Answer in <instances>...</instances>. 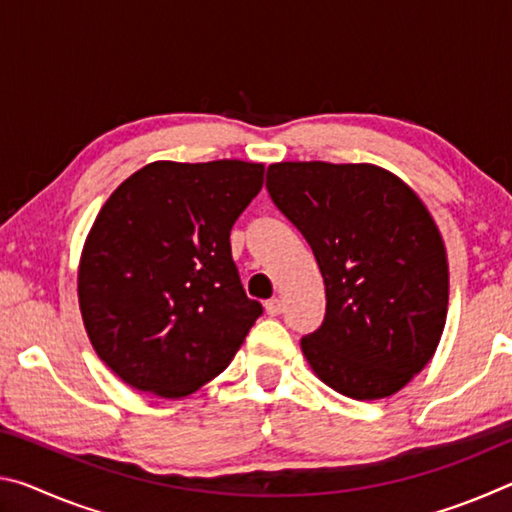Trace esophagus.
Here are the masks:
<instances>
[{
    "label": "esophagus",
    "instance_id": "esophagus-1",
    "mask_svg": "<svg viewBox=\"0 0 512 512\" xmlns=\"http://www.w3.org/2000/svg\"><path fill=\"white\" fill-rule=\"evenodd\" d=\"M264 309H266V314L268 316H280L282 314V300L280 298H271V300H266L264 302Z\"/></svg>",
    "mask_w": 512,
    "mask_h": 512
}]
</instances>
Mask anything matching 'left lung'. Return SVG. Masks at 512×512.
Instances as JSON below:
<instances>
[{"label":"left lung","mask_w":512,"mask_h":512,"mask_svg":"<svg viewBox=\"0 0 512 512\" xmlns=\"http://www.w3.org/2000/svg\"><path fill=\"white\" fill-rule=\"evenodd\" d=\"M266 189L325 282L323 323L300 341L309 366L352 400L397 393L427 366L447 318V255L427 207L372 164H271Z\"/></svg>","instance_id":"obj_1"}]
</instances>
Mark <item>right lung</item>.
Returning a JSON list of instances; mask_svg holds the SVG:
<instances>
[{
    "mask_svg": "<svg viewBox=\"0 0 512 512\" xmlns=\"http://www.w3.org/2000/svg\"><path fill=\"white\" fill-rule=\"evenodd\" d=\"M264 164L153 162L101 207L79 305L101 361L137 391L185 397L228 368L262 305L232 262L230 230Z\"/></svg>",
    "mask_w": 512,
    "mask_h": 512,
    "instance_id": "right-lung-1",
    "label": "right lung"
}]
</instances>
